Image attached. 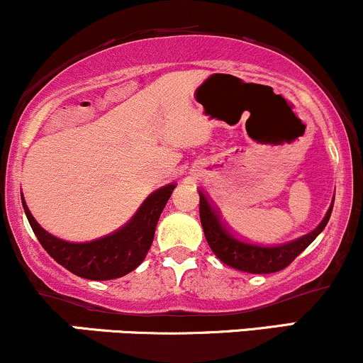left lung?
Returning a JSON list of instances; mask_svg holds the SVG:
<instances>
[{"label":"left lung","instance_id":"1","mask_svg":"<svg viewBox=\"0 0 363 363\" xmlns=\"http://www.w3.org/2000/svg\"><path fill=\"white\" fill-rule=\"evenodd\" d=\"M199 195L200 223H202L203 234H206L208 246L214 251L216 257L228 267H233L241 272H248V274L259 275L275 274V272L284 270L285 267L291 265L294 259L299 257L302 251L308 248L311 242L323 233V229L326 228L335 203L333 197V202H331L330 208H328L325 219H323L311 233L297 238V240L282 242V245L263 246L255 245V242L242 241L240 238L234 236V234L223 224L219 212L212 207V203L208 202L206 195H203L202 191H199Z\"/></svg>","mask_w":363,"mask_h":363}]
</instances>
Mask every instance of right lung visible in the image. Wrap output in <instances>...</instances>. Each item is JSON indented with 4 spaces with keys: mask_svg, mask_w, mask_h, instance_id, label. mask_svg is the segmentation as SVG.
Segmentation results:
<instances>
[{
    "mask_svg": "<svg viewBox=\"0 0 363 363\" xmlns=\"http://www.w3.org/2000/svg\"><path fill=\"white\" fill-rule=\"evenodd\" d=\"M173 183L152 191L134 216L117 231L93 241L69 242L47 233L33 219L21 194V206L38 242L59 265L88 280H112L135 270L146 258L161 212L172 197Z\"/></svg>",
    "mask_w": 363,
    "mask_h": 363,
    "instance_id": "1",
    "label": "right lung"
}]
</instances>
